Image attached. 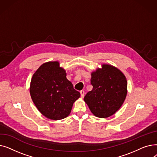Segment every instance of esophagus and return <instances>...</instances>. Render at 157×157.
<instances>
[{"instance_id": "34e87169", "label": "esophagus", "mask_w": 157, "mask_h": 157, "mask_svg": "<svg viewBox=\"0 0 157 157\" xmlns=\"http://www.w3.org/2000/svg\"><path fill=\"white\" fill-rule=\"evenodd\" d=\"M80 94H81V97L83 98L85 95V92L83 91V90H81V91H80Z\"/></svg>"}]
</instances>
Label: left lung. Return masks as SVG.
<instances>
[{"mask_svg": "<svg viewBox=\"0 0 157 157\" xmlns=\"http://www.w3.org/2000/svg\"><path fill=\"white\" fill-rule=\"evenodd\" d=\"M91 73L93 89L84 101L94 116L108 118L118 111L127 94V81L120 69L110 64H102Z\"/></svg>", "mask_w": 157, "mask_h": 157, "instance_id": "obj_1", "label": "left lung"}]
</instances>
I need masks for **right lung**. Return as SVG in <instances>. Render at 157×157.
Masks as SVG:
<instances>
[{"label":"right lung","instance_id":"1","mask_svg":"<svg viewBox=\"0 0 157 157\" xmlns=\"http://www.w3.org/2000/svg\"><path fill=\"white\" fill-rule=\"evenodd\" d=\"M65 70L58 61L41 65L33 74L30 94L37 109L48 119L59 120L67 117L80 93L73 88Z\"/></svg>","mask_w":157,"mask_h":157}]
</instances>
